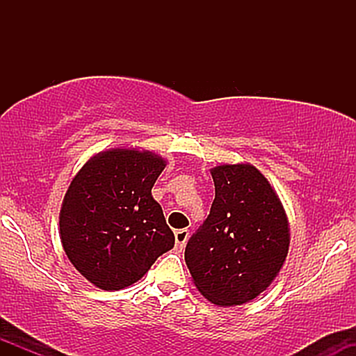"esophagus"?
I'll use <instances>...</instances> for the list:
<instances>
[{
    "instance_id": "1",
    "label": "esophagus",
    "mask_w": 356,
    "mask_h": 356,
    "mask_svg": "<svg viewBox=\"0 0 356 356\" xmlns=\"http://www.w3.org/2000/svg\"><path fill=\"white\" fill-rule=\"evenodd\" d=\"M174 236H175V248H177L179 251H182V249L186 248L187 239H189V231H187V229H177L174 232Z\"/></svg>"
}]
</instances>
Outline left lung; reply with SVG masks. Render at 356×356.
<instances>
[{
	"label": "left lung",
	"instance_id": "left-lung-1",
	"mask_svg": "<svg viewBox=\"0 0 356 356\" xmlns=\"http://www.w3.org/2000/svg\"><path fill=\"white\" fill-rule=\"evenodd\" d=\"M216 197L186 246V264L204 298L218 306L244 305L283 268L289 224L275 187L254 165L211 169Z\"/></svg>",
	"mask_w": 356,
	"mask_h": 356
}]
</instances>
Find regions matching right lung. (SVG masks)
<instances>
[{
    "label": "right lung",
    "instance_id": "add662e5",
    "mask_svg": "<svg viewBox=\"0 0 356 356\" xmlns=\"http://www.w3.org/2000/svg\"><path fill=\"white\" fill-rule=\"evenodd\" d=\"M164 169V159L149 150L110 149L73 177L61 204L60 239L76 271L97 288L137 283L174 248V232L152 197Z\"/></svg>",
    "mask_w": 356,
    "mask_h": 356
}]
</instances>
